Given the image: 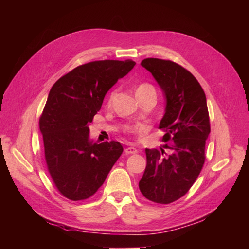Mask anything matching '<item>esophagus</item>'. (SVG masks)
<instances>
[{
	"label": "esophagus",
	"mask_w": 249,
	"mask_h": 249,
	"mask_svg": "<svg viewBox=\"0 0 249 249\" xmlns=\"http://www.w3.org/2000/svg\"><path fill=\"white\" fill-rule=\"evenodd\" d=\"M138 150L135 148V147H127L125 148V154L126 155H133V154H137Z\"/></svg>",
	"instance_id": "34e87169"
}]
</instances>
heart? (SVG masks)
I'll return each mask as SVG.
<instances>
[{
  "mask_svg": "<svg viewBox=\"0 0 249 249\" xmlns=\"http://www.w3.org/2000/svg\"><path fill=\"white\" fill-rule=\"evenodd\" d=\"M150 90H154V88L151 87L150 84H148V83H142V84H140V86L136 88V91H135V93H136V95H140L142 93H144V92L150 91ZM115 95H116V91H112L111 94H109V96H108V103H112V101L114 100Z\"/></svg>",
  "mask_w": 249,
  "mask_h": 249,
  "instance_id": "1",
  "label": "heart"
}]
</instances>
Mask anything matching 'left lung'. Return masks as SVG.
<instances>
[{"instance_id": "1", "label": "left lung", "mask_w": 249, "mask_h": 249, "mask_svg": "<svg viewBox=\"0 0 249 249\" xmlns=\"http://www.w3.org/2000/svg\"><path fill=\"white\" fill-rule=\"evenodd\" d=\"M153 74L166 99L165 114L159 123L165 148L145 149L147 165L140 181L146 199L169 204L180 199L200 175L205 160L210 119L205 93L197 80L183 67L170 60L147 58L141 62Z\"/></svg>"}]
</instances>
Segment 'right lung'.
Returning a JSON list of instances; mask_svg holds the SVG:
<instances>
[{
  "label": "right lung",
  "instance_id": "right-lung-1",
  "mask_svg": "<svg viewBox=\"0 0 249 249\" xmlns=\"http://www.w3.org/2000/svg\"><path fill=\"white\" fill-rule=\"evenodd\" d=\"M136 65L100 60L79 66L53 84L39 120L48 171L59 192L86 200L104 183L123 153L119 142H93L89 125L107 91Z\"/></svg>",
  "mask_w": 249,
  "mask_h": 249
}]
</instances>
